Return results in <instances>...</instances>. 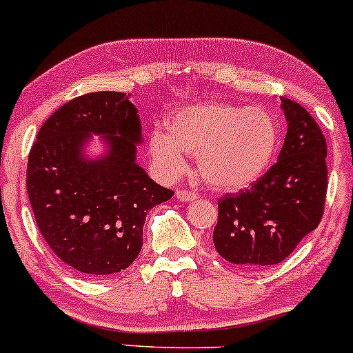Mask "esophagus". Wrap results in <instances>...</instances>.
I'll return each instance as SVG.
<instances>
[{
  "instance_id": "esophagus-1",
  "label": "esophagus",
  "mask_w": 353,
  "mask_h": 353,
  "mask_svg": "<svg viewBox=\"0 0 353 353\" xmlns=\"http://www.w3.org/2000/svg\"><path fill=\"white\" fill-rule=\"evenodd\" d=\"M176 197L182 200V202H192V200L199 199V194L197 192H192V190H177Z\"/></svg>"
}]
</instances>
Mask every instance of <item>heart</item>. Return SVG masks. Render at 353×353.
<instances>
[{
	"mask_svg": "<svg viewBox=\"0 0 353 353\" xmlns=\"http://www.w3.org/2000/svg\"><path fill=\"white\" fill-rule=\"evenodd\" d=\"M279 146V123L264 107L231 102L195 104L168 120L166 132L150 138V154L158 171L177 177L185 153L197 156L205 182L218 190L246 189L269 169Z\"/></svg>",
	"mask_w": 353,
	"mask_h": 353,
	"instance_id": "b5f03b06",
	"label": "heart"
}]
</instances>
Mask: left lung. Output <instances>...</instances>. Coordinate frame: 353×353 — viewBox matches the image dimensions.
<instances>
[{
  "label": "left lung",
  "mask_w": 353,
  "mask_h": 353,
  "mask_svg": "<svg viewBox=\"0 0 353 353\" xmlns=\"http://www.w3.org/2000/svg\"><path fill=\"white\" fill-rule=\"evenodd\" d=\"M282 109L288 130L279 161L249 189L218 200L215 249L248 269L285 261L324 213L325 138L305 107L282 97Z\"/></svg>",
  "instance_id": "left-lung-1"
}]
</instances>
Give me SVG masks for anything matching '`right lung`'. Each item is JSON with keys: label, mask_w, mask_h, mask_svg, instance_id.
I'll list each match as a JSON object with an SVG mask.
<instances>
[{"label": "right lung", "mask_w": 353, "mask_h": 353, "mask_svg": "<svg viewBox=\"0 0 353 353\" xmlns=\"http://www.w3.org/2000/svg\"><path fill=\"white\" fill-rule=\"evenodd\" d=\"M105 137L99 160L82 156L87 138ZM141 125L123 92L79 96L55 110L37 133L28 163V195L40 234L84 276L125 270L143 246L146 213L174 195L138 166Z\"/></svg>", "instance_id": "add662e5"}]
</instances>
